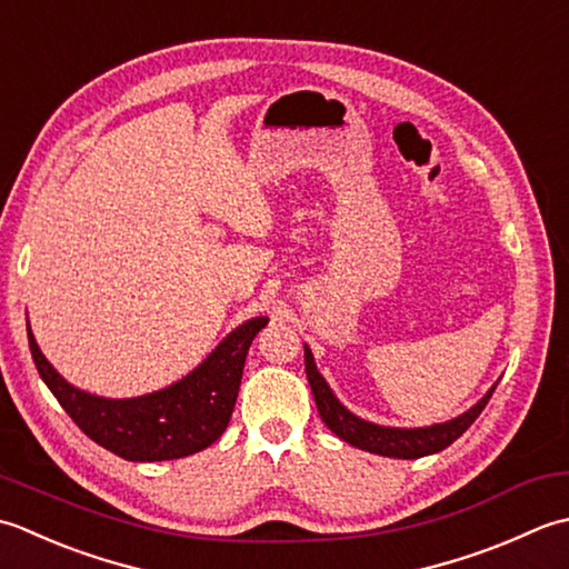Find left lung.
Instances as JSON below:
<instances>
[{"label":"left lung","instance_id":"left-lung-1","mask_svg":"<svg viewBox=\"0 0 569 569\" xmlns=\"http://www.w3.org/2000/svg\"><path fill=\"white\" fill-rule=\"evenodd\" d=\"M305 368H307L309 386H311V392H315L317 410L321 415L323 425H327L336 437H341L343 442H349L358 449L373 451V455H380V457H396V459H420L449 447L455 439H459L469 430L471 422L477 420L481 410L489 405L496 390L493 386L469 412H463L461 417H457V420L445 422V425L420 427V430H398V427H378L373 422H366L361 417H356L346 410L343 405L333 398L327 380L321 378V373L315 366V356H311L307 346H305Z\"/></svg>","mask_w":569,"mask_h":569}]
</instances>
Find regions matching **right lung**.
Wrapping results in <instances>:
<instances>
[{"instance_id": "add662e5", "label": "right lung", "mask_w": 569, "mask_h": 569, "mask_svg": "<svg viewBox=\"0 0 569 569\" xmlns=\"http://www.w3.org/2000/svg\"><path fill=\"white\" fill-rule=\"evenodd\" d=\"M264 323V317L242 323L193 373L132 400L96 398L73 388L46 361L31 329L29 349L46 386L92 442L127 461H167L196 455L226 432L248 349Z\"/></svg>"}]
</instances>
